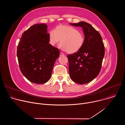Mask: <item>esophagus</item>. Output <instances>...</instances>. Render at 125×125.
<instances>
[{
  "label": "esophagus",
  "instance_id": "esophagus-1",
  "mask_svg": "<svg viewBox=\"0 0 125 125\" xmlns=\"http://www.w3.org/2000/svg\"><path fill=\"white\" fill-rule=\"evenodd\" d=\"M64 54L63 53H62V52H60V56H64Z\"/></svg>",
  "mask_w": 125,
  "mask_h": 125
}]
</instances>
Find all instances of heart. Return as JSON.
Here are the masks:
<instances>
[{
  "mask_svg": "<svg viewBox=\"0 0 125 125\" xmlns=\"http://www.w3.org/2000/svg\"><path fill=\"white\" fill-rule=\"evenodd\" d=\"M48 40L53 46L58 44L61 40V49L69 54H73L82 49L85 38L76 28L68 25H59L55 28L54 31H49Z\"/></svg>",
  "mask_w": 125,
  "mask_h": 125,
  "instance_id": "obj_1",
  "label": "heart"
}]
</instances>
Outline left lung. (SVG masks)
<instances>
[{
	"instance_id": "obj_1",
	"label": "left lung",
	"mask_w": 125,
	"mask_h": 125,
	"mask_svg": "<svg viewBox=\"0 0 125 125\" xmlns=\"http://www.w3.org/2000/svg\"><path fill=\"white\" fill-rule=\"evenodd\" d=\"M81 27L85 37L82 49L67 55L70 77L74 82L83 84L91 82L99 74L105 54V48L99 32L85 22L70 23Z\"/></svg>"
}]
</instances>
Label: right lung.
<instances>
[{"label":"right lung","instance_id":"obj_1","mask_svg":"<svg viewBox=\"0 0 125 125\" xmlns=\"http://www.w3.org/2000/svg\"><path fill=\"white\" fill-rule=\"evenodd\" d=\"M47 26L37 24L24 32L17 47L21 73L30 82L42 84L50 79L60 51L49 43Z\"/></svg>","mask_w":125,"mask_h":125}]
</instances>
